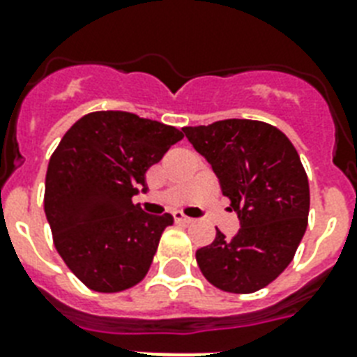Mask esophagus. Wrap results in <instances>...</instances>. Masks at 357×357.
Segmentation results:
<instances>
[{
  "mask_svg": "<svg viewBox=\"0 0 357 357\" xmlns=\"http://www.w3.org/2000/svg\"><path fill=\"white\" fill-rule=\"evenodd\" d=\"M174 220H176V224H190V222H192V218L187 217V215H183V213H179V211L174 213Z\"/></svg>",
  "mask_w": 357,
  "mask_h": 357,
  "instance_id": "esophagus-1",
  "label": "esophagus"
}]
</instances>
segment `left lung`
Wrapping results in <instances>:
<instances>
[{
	"instance_id": "obj_1",
	"label": "left lung",
	"mask_w": 357,
	"mask_h": 357,
	"mask_svg": "<svg viewBox=\"0 0 357 357\" xmlns=\"http://www.w3.org/2000/svg\"><path fill=\"white\" fill-rule=\"evenodd\" d=\"M183 133L209 161L241 222L234 238L217 229L196 263L220 291L255 293L287 268L307 228L310 183L298 151L259 120H220Z\"/></svg>"
}]
</instances>
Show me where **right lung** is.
I'll return each instance as SVG.
<instances>
[{"mask_svg":"<svg viewBox=\"0 0 357 357\" xmlns=\"http://www.w3.org/2000/svg\"><path fill=\"white\" fill-rule=\"evenodd\" d=\"M183 139L174 126L123 111L85 114L50 157L44 211L70 271L96 293L144 280L162 231L174 222L133 204L148 168Z\"/></svg>","mask_w":357,"mask_h":357,"instance_id":"add662e5","label":"right lung"}]
</instances>
